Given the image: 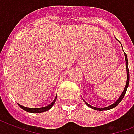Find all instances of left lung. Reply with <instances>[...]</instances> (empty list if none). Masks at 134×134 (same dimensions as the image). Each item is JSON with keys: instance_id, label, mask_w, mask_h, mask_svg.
<instances>
[{"instance_id": "left-lung-1", "label": "left lung", "mask_w": 134, "mask_h": 134, "mask_svg": "<svg viewBox=\"0 0 134 134\" xmlns=\"http://www.w3.org/2000/svg\"><path fill=\"white\" fill-rule=\"evenodd\" d=\"M119 42H120V41H119ZM124 57H125V61H126V74H127V80H126V86H125V87H124V91H123V92H122V94H121V96H120V98H118V100H116L113 104L110 105H109V106H108V107H105V108H96V107L92 106V105H90V104H88L87 103L85 102V101L84 100L87 106H89L90 108H92V109L96 110H99V111H101V110H110L112 109V108H115V107H116L120 102H121V101H122V100L123 99V98H124V95H125V94H126V90H127V88H128L129 83V68H128V59H127V56H126V53H124Z\"/></svg>"}]
</instances>
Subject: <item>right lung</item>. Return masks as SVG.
Wrapping results in <instances>:
<instances>
[{"instance_id": "obj_1", "label": "right lung", "mask_w": 134, "mask_h": 134, "mask_svg": "<svg viewBox=\"0 0 134 134\" xmlns=\"http://www.w3.org/2000/svg\"><path fill=\"white\" fill-rule=\"evenodd\" d=\"M56 99H57V96H56L54 100H53L52 102L50 104L47 105V106L42 107V108H27V107H24L23 105H21L20 104H18L19 106L21 108H22L26 112H29V113H43V112L47 111L49 110L53 106V105L55 103Z\"/></svg>"}]
</instances>
